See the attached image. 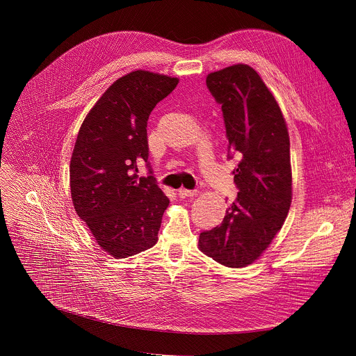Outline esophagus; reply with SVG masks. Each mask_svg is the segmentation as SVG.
Segmentation results:
<instances>
[{"label": "esophagus", "instance_id": "obj_1", "mask_svg": "<svg viewBox=\"0 0 356 356\" xmlns=\"http://www.w3.org/2000/svg\"><path fill=\"white\" fill-rule=\"evenodd\" d=\"M177 194L181 197V198H186V197H194L198 194L197 190H187V188H179L177 190Z\"/></svg>", "mask_w": 356, "mask_h": 356}]
</instances>
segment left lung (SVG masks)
<instances>
[{"instance_id": "1", "label": "left lung", "mask_w": 356, "mask_h": 356, "mask_svg": "<svg viewBox=\"0 0 356 356\" xmlns=\"http://www.w3.org/2000/svg\"><path fill=\"white\" fill-rule=\"evenodd\" d=\"M207 87L221 104L228 150L238 154V195L220 227L200 234L198 248L227 268L259 259L291 204L290 139L286 120L258 72L243 63L213 72Z\"/></svg>"}]
</instances>
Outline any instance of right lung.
<instances>
[{
	"mask_svg": "<svg viewBox=\"0 0 356 356\" xmlns=\"http://www.w3.org/2000/svg\"><path fill=\"white\" fill-rule=\"evenodd\" d=\"M179 79L147 70L115 80L84 118L70 161V191L77 216L95 242L115 259L158 242L169 198L147 163V120Z\"/></svg>",
	"mask_w": 356,
	"mask_h": 356,
	"instance_id": "right-lung-1",
	"label": "right lung"
}]
</instances>
